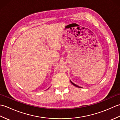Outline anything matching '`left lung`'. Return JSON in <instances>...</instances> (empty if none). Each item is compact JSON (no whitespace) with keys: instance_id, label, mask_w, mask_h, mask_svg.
Wrapping results in <instances>:
<instances>
[{"instance_id":"obj_1","label":"left lung","mask_w":120,"mask_h":120,"mask_svg":"<svg viewBox=\"0 0 120 120\" xmlns=\"http://www.w3.org/2000/svg\"><path fill=\"white\" fill-rule=\"evenodd\" d=\"M70 81H71V82L72 83V85H73L74 86H77V87H78V88H82V87H81V86H78V85H76V84H75L74 83H73L71 80H70Z\"/></svg>"}]
</instances>
